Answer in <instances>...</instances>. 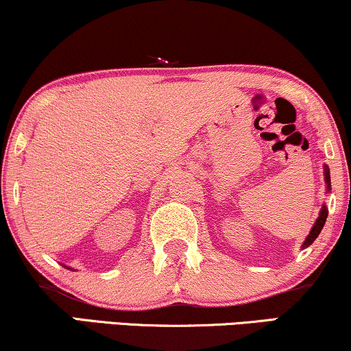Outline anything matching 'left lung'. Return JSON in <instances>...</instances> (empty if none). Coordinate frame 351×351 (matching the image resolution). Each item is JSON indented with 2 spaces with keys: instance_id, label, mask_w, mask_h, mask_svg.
I'll use <instances>...</instances> for the list:
<instances>
[{
  "instance_id": "1",
  "label": "left lung",
  "mask_w": 351,
  "mask_h": 351,
  "mask_svg": "<svg viewBox=\"0 0 351 351\" xmlns=\"http://www.w3.org/2000/svg\"><path fill=\"white\" fill-rule=\"evenodd\" d=\"M324 180H326L327 191H330V171H329V167H327V165H324ZM326 219H327V207L322 206L321 212H319V217H317L316 223H314V227L311 228V232H309V234L304 239L303 250H304V247H308L309 245H313L314 239L319 237V233H321L324 223H326Z\"/></svg>"
}]
</instances>
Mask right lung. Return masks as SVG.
Segmentation results:
<instances>
[{"label":"right lung","mask_w":351,"mask_h":351,"mask_svg":"<svg viewBox=\"0 0 351 351\" xmlns=\"http://www.w3.org/2000/svg\"><path fill=\"white\" fill-rule=\"evenodd\" d=\"M64 267H66V265H64ZM68 269H71V267H68Z\"/></svg>","instance_id":"add662e5"}]
</instances>
